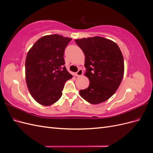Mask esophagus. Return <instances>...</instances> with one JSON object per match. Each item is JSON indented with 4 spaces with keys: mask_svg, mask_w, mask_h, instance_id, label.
<instances>
[{
    "mask_svg": "<svg viewBox=\"0 0 153 153\" xmlns=\"http://www.w3.org/2000/svg\"><path fill=\"white\" fill-rule=\"evenodd\" d=\"M83 75V70L81 69H80L76 73H75V76H80Z\"/></svg>",
    "mask_w": 153,
    "mask_h": 153,
    "instance_id": "esophagus-1",
    "label": "esophagus"
}]
</instances>
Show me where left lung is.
Instances as JSON below:
<instances>
[{"mask_svg": "<svg viewBox=\"0 0 153 153\" xmlns=\"http://www.w3.org/2000/svg\"><path fill=\"white\" fill-rule=\"evenodd\" d=\"M85 55L86 76L89 80L80 96L91 104L108 100L121 84L124 71L121 50L114 41L100 36L75 39Z\"/></svg>", "mask_w": 153, "mask_h": 153, "instance_id": "8db88e82", "label": "left lung"}]
</instances>
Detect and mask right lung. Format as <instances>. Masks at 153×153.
<instances>
[{
	"label": "right lung",
	"instance_id": "right-lung-1",
	"mask_svg": "<svg viewBox=\"0 0 153 153\" xmlns=\"http://www.w3.org/2000/svg\"><path fill=\"white\" fill-rule=\"evenodd\" d=\"M72 39L59 34L41 37L27 53L25 79L31 96L50 106L61 98L67 80L73 76L64 66V50Z\"/></svg>",
	"mask_w": 153,
	"mask_h": 153
}]
</instances>
